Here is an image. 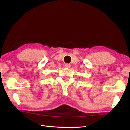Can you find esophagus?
Listing matches in <instances>:
<instances>
[{
  "label": "esophagus",
  "mask_w": 130,
  "mask_h": 130,
  "mask_svg": "<svg viewBox=\"0 0 130 130\" xmlns=\"http://www.w3.org/2000/svg\"><path fill=\"white\" fill-rule=\"evenodd\" d=\"M65 67L66 68H70V65L69 64V63H66V64L65 65Z\"/></svg>",
  "instance_id": "obj_1"
}]
</instances>
